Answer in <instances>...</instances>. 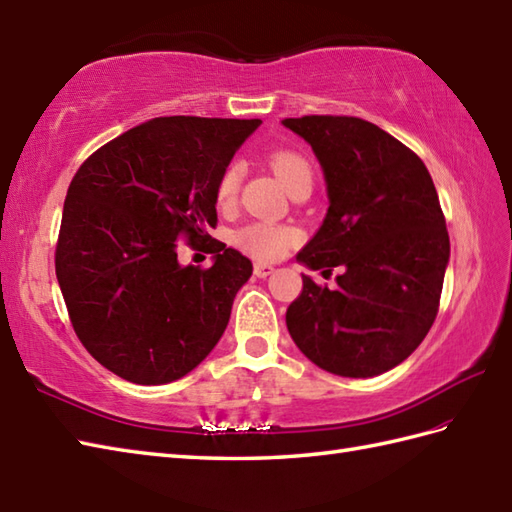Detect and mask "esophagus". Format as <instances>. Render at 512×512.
I'll list each match as a JSON object with an SVG mask.
<instances>
[{
	"instance_id": "34e87169",
	"label": "esophagus",
	"mask_w": 512,
	"mask_h": 512,
	"mask_svg": "<svg viewBox=\"0 0 512 512\" xmlns=\"http://www.w3.org/2000/svg\"><path fill=\"white\" fill-rule=\"evenodd\" d=\"M274 267H271V265H267V263H256L254 265V274L258 276V278H267V276H271V274H274Z\"/></svg>"
}]
</instances>
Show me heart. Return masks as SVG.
<instances>
[{"label": "heart", "mask_w": 512, "mask_h": 512, "mask_svg": "<svg viewBox=\"0 0 512 512\" xmlns=\"http://www.w3.org/2000/svg\"><path fill=\"white\" fill-rule=\"evenodd\" d=\"M269 164L274 168L280 184L287 190L300 175H311V168L304 162V157L291 151L271 153ZM241 175H243L241 164L236 162L223 170V175L217 184L219 206H230V203L236 199L238 186H241ZM298 241H300V232L295 230V227L269 223V221L247 223L234 232L236 247L258 260H278L285 256L289 252V247H293Z\"/></svg>", "instance_id": "b5f03b06"}]
</instances>
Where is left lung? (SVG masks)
<instances>
[{"mask_svg":"<svg viewBox=\"0 0 512 512\" xmlns=\"http://www.w3.org/2000/svg\"><path fill=\"white\" fill-rule=\"evenodd\" d=\"M282 124L311 144L331 201L298 260L322 274L344 267L333 291L302 276L287 328L322 370L377 377L412 355L438 315L449 234L436 186L412 149L368 120Z\"/></svg>","mask_w":512,"mask_h":512,"instance_id":"1","label":"left lung"}]
</instances>
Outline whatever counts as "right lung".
<instances>
[{
	"instance_id": "obj_1",
	"label": "right lung",
	"mask_w": 512,
	"mask_h": 512,
	"mask_svg": "<svg viewBox=\"0 0 512 512\" xmlns=\"http://www.w3.org/2000/svg\"><path fill=\"white\" fill-rule=\"evenodd\" d=\"M260 120L155 118L100 146L67 188L54 265L74 333L100 366L140 385L181 379L230 322L252 260L208 234L217 184ZM179 240L215 265L181 268Z\"/></svg>"
}]
</instances>
